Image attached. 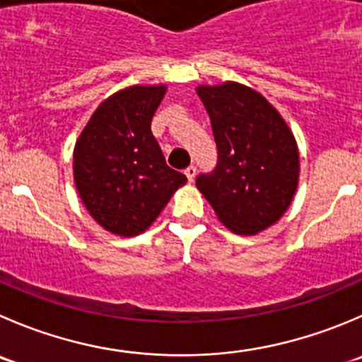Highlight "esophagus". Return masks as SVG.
<instances>
[{
  "label": "esophagus",
  "instance_id": "obj_1",
  "mask_svg": "<svg viewBox=\"0 0 362 362\" xmlns=\"http://www.w3.org/2000/svg\"><path fill=\"white\" fill-rule=\"evenodd\" d=\"M185 177H187L189 182H192L196 178V166H189L187 170H185Z\"/></svg>",
  "mask_w": 362,
  "mask_h": 362
}]
</instances>
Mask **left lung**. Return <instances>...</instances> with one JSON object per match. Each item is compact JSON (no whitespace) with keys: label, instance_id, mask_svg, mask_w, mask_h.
I'll use <instances>...</instances> for the list:
<instances>
[{"label":"left lung","instance_id":"1","mask_svg":"<svg viewBox=\"0 0 362 362\" xmlns=\"http://www.w3.org/2000/svg\"><path fill=\"white\" fill-rule=\"evenodd\" d=\"M210 117L217 166L196 178L228 230L256 235L286 212L299 184V150L281 115L238 83L196 88Z\"/></svg>","mask_w":362,"mask_h":362}]
</instances>
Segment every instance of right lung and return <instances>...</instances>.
<instances>
[{
	"label": "right lung",
	"instance_id": "1",
	"mask_svg": "<svg viewBox=\"0 0 362 362\" xmlns=\"http://www.w3.org/2000/svg\"><path fill=\"white\" fill-rule=\"evenodd\" d=\"M166 86H131L104 100L74 148V182L90 216L120 237L143 233L187 182L166 164L152 118Z\"/></svg>",
	"mask_w": 362,
	"mask_h": 362
}]
</instances>
